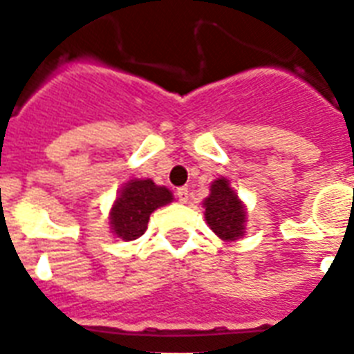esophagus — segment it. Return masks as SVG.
Instances as JSON below:
<instances>
[{"instance_id":"esophagus-1","label":"esophagus","mask_w":354,"mask_h":354,"mask_svg":"<svg viewBox=\"0 0 354 354\" xmlns=\"http://www.w3.org/2000/svg\"><path fill=\"white\" fill-rule=\"evenodd\" d=\"M176 198L182 202V204H187L189 200V189L187 187H180L176 191Z\"/></svg>"}]
</instances>
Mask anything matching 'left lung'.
I'll list each match as a JSON object with an SVG mask.
<instances>
[{"label":"left lung","mask_w":354,"mask_h":354,"mask_svg":"<svg viewBox=\"0 0 354 354\" xmlns=\"http://www.w3.org/2000/svg\"><path fill=\"white\" fill-rule=\"evenodd\" d=\"M204 216L211 232L226 242L239 241L246 235L248 209L239 198L226 176L216 178L209 185V196L202 202Z\"/></svg>","instance_id":"8db88e82"}]
</instances>
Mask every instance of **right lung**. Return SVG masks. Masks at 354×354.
Returning <instances> with one entry per match:
<instances>
[{
    "instance_id": "right-lung-1",
    "label": "right lung",
    "mask_w": 354,
    "mask_h": 354,
    "mask_svg": "<svg viewBox=\"0 0 354 354\" xmlns=\"http://www.w3.org/2000/svg\"><path fill=\"white\" fill-rule=\"evenodd\" d=\"M174 196L163 185H156L150 178H132L118 191L108 215L110 232L121 241H136L147 232L150 215Z\"/></svg>"
}]
</instances>
